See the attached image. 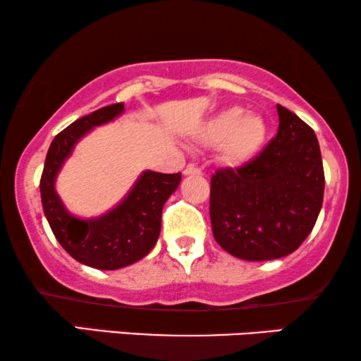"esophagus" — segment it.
I'll return each instance as SVG.
<instances>
[{
    "mask_svg": "<svg viewBox=\"0 0 361 361\" xmlns=\"http://www.w3.org/2000/svg\"><path fill=\"white\" fill-rule=\"evenodd\" d=\"M184 174L185 176H200L202 171L199 169V167H195V166H187L185 171H184Z\"/></svg>",
    "mask_w": 361,
    "mask_h": 361,
    "instance_id": "esophagus-1",
    "label": "esophagus"
}]
</instances>
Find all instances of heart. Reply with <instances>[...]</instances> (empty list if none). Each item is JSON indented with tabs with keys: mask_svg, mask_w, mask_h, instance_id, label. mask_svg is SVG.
Listing matches in <instances>:
<instances>
[{
	"mask_svg": "<svg viewBox=\"0 0 361 361\" xmlns=\"http://www.w3.org/2000/svg\"><path fill=\"white\" fill-rule=\"evenodd\" d=\"M268 123L259 113H245L228 106L207 118L194 131V140L204 146H219L220 159L230 167L248 164L263 149Z\"/></svg>",
	"mask_w": 361,
	"mask_h": 361,
	"instance_id": "1",
	"label": "heart"
}]
</instances>
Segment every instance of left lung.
Instances as JSON below:
<instances>
[{
	"label": "left lung",
	"mask_w": 361,
	"mask_h": 361,
	"mask_svg": "<svg viewBox=\"0 0 361 361\" xmlns=\"http://www.w3.org/2000/svg\"><path fill=\"white\" fill-rule=\"evenodd\" d=\"M278 135L259 156L210 179V221L221 248L235 258L268 261L302 245L324 200V166L314 130L276 105Z\"/></svg>",
	"instance_id": "left-lung-1"
}]
</instances>
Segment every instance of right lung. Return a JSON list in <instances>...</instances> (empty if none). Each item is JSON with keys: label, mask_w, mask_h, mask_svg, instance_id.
<instances>
[{"label": "right lung", "mask_w": 361, "mask_h": 361, "mask_svg": "<svg viewBox=\"0 0 361 361\" xmlns=\"http://www.w3.org/2000/svg\"><path fill=\"white\" fill-rule=\"evenodd\" d=\"M123 111V103L103 106L59 133L47 151L41 177L44 215L59 243L78 263L105 271L136 263L154 248L161 233L162 207L180 184V172L145 171L130 192L106 214L82 219L66 209L56 190L63 162L93 128L106 125Z\"/></svg>", "instance_id": "1"}]
</instances>
